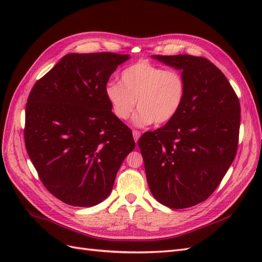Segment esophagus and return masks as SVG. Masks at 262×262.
I'll use <instances>...</instances> for the list:
<instances>
[{
	"instance_id": "34e87169",
	"label": "esophagus",
	"mask_w": 262,
	"mask_h": 262,
	"mask_svg": "<svg viewBox=\"0 0 262 262\" xmlns=\"http://www.w3.org/2000/svg\"><path fill=\"white\" fill-rule=\"evenodd\" d=\"M132 134H133L134 141H136V143H137L138 140H139V139H140V137H141V132H140V131H137V130H134V131L132 132Z\"/></svg>"
}]
</instances>
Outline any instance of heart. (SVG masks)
Masks as SVG:
<instances>
[{"mask_svg":"<svg viewBox=\"0 0 262 262\" xmlns=\"http://www.w3.org/2000/svg\"><path fill=\"white\" fill-rule=\"evenodd\" d=\"M120 81L108 82L105 95L120 120H126L131 116L138 101L139 110L133 117V124L137 126L169 122L178 114L185 99L186 82L181 73L147 61H140L124 69Z\"/></svg>","mask_w":262,"mask_h":262,"instance_id":"heart-1","label":"heart"}]
</instances>
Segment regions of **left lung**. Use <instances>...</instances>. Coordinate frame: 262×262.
I'll use <instances>...</instances> for the list:
<instances>
[{
	"instance_id": "obj_1",
	"label": "left lung",
	"mask_w": 262,
	"mask_h": 262,
	"mask_svg": "<svg viewBox=\"0 0 262 262\" xmlns=\"http://www.w3.org/2000/svg\"><path fill=\"white\" fill-rule=\"evenodd\" d=\"M152 58L181 71L186 95L175 118L144 133L138 144L153 196L170 209H186L207 200L234 161L239 100L208 59L188 54Z\"/></svg>"
}]
</instances>
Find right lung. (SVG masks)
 <instances>
[{
	"instance_id": "add662e5",
	"label": "right lung",
	"mask_w": 262,
	"mask_h": 262,
	"mask_svg": "<svg viewBox=\"0 0 262 262\" xmlns=\"http://www.w3.org/2000/svg\"><path fill=\"white\" fill-rule=\"evenodd\" d=\"M129 54L69 53L37 81L26 105L25 144L43 186L59 200L104 201L136 143L112 112L105 86Z\"/></svg>"
}]
</instances>
